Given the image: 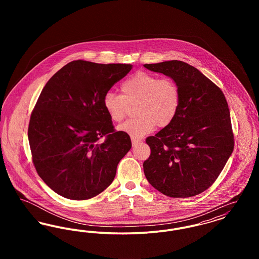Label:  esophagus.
<instances>
[{"label": "esophagus", "instance_id": "1", "mask_svg": "<svg viewBox=\"0 0 259 259\" xmlns=\"http://www.w3.org/2000/svg\"><path fill=\"white\" fill-rule=\"evenodd\" d=\"M142 142V140H140V139H133L132 138V145L133 146H137L138 144H140Z\"/></svg>", "mask_w": 259, "mask_h": 259}]
</instances>
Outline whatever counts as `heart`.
<instances>
[{
    "mask_svg": "<svg viewBox=\"0 0 259 259\" xmlns=\"http://www.w3.org/2000/svg\"><path fill=\"white\" fill-rule=\"evenodd\" d=\"M121 95L108 92L103 106L113 122H120L126 116L128 106L137 105L134 119L117 127L119 132L133 139L150 133L155 126L164 128L172 123L181 104L178 84L171 78H162L140 72L122 82Z\"/></svg>",
    "mask_w": 259,
    "mask_h": 259,
    "instance_id": "b5f03b06",
    "label": "heart"
}]
</instances>
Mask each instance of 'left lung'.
Masks as SVG:
<instances>
[{"label": "left lung", "instance_id": "obj_1", "mask_svg": "<svg viewBox=\"0 0 259 259\" xmlns=\"http://www.w3.org/2000/svg\"><path fill=\"white\" fill-rule=\"evenodd\" d=\"M171 77L181 104L172 123L147 138L148 183L166 196L192 197L208 189L233 152L230 111L222 90L198 69L178 60L145 64Z\"/></svg>", "mask_w": 259, "mask_h": 259}]
</instances>
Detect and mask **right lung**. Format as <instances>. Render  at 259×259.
<instances>
[{
	"label": "right lung",
	"mask_w": 259,
	"mask_h": 259,
	"mask_svg": "<svg viewBox=\"0 0 259 259\" xmlns=\"http://www.w3.org/2000/svg\"><path fill=\"white\" fill-rule=\"evenodd\" d=\"M132 68L131 64L70 62L40 92L28 139L38 176L57 194L87 200L112 183L132 144L128 134L114 131L103 100ZM101 137L105 138L103 142Z\"/></svg>",
	"instance_id": "1"
}]
</instances>
